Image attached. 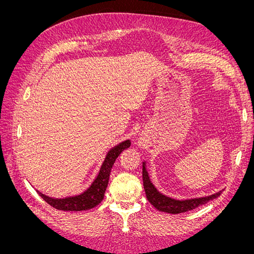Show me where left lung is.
<instances>
[{"instance_id":"obj_1","label":"left lung","mask_w":254,"mask_h":254,"mask_svg":"<svg viewBox=\"0 0 254 254\" xmlns=\"http://www.w3.org/2000/svg\"><path fill=\"white\" fill-rule=\"evenodd\" d=\"M143 186L145 190L146 197H147L148 201L156 207L157 210L161 212L170 213V214H179L184 213L190 210H194L196 207L205 204L207 201L213 200V199L217 198L222 193V190L217 191L213 195L193 198V199H186V200H177V199L167 197L155 188V186L151 183L148 172L146 170V163L143 162Z\"/></svg>"}]
</instances>
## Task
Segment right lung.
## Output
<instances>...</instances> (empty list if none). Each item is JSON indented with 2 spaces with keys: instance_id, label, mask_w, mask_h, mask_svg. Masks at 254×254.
I'll return each instance as SVG.
<instances>
[{
  "instance_id": "right-lung-1",
  "label": "right lung",
  "mask_w": 254,
  "mask_h": 254,
  "mask_svg": "<svg viewBox=\"0 0 254 254\" xmlns=\"http://www.w3.org/2000/svg\"><path fill=\"white\" fill-rule=\"evenodd\" d=\"M130 144H131L130 140H126L118 144L117 146H114V147H112L108 151L95 180L92 182L90 188L84 190L83 193L65 198H52L42 194L39 190H37L38 194L50 205L60 211L78 212L93 209L94 206L101 203L104 199L105 191L109 182L111 168L115 162V160H117V158L120 156V153L123 150L129 147Z\"/></svg>"
}]
</instances>
